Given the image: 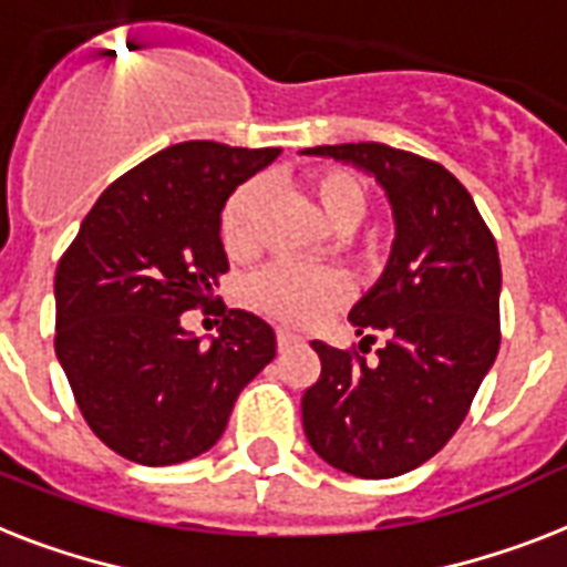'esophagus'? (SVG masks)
Wrapping results in <instances>:
<instances>
[{
    "instance_id": "obj_1",
    "label": "esophagus",
    "mask_w": 567,
    "mask_h": 567,
    "mask_svg": "<svg viewBox=\"0 0 567 567\" xmlns=\"http://www.w3.org/2000/svg\"><path fill=\"white\" fill-rule=\"evenodd\" d=\"M276 340H279V349H285V347H291V343H299V334L297 331H291V329H279L276 331Z\"/></svg>"
}]
</instances>
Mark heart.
I'll return each mask as SVG.
<instances>
[{
    "label": "heart",
    "mask_w": 567,
    "mask_h": 567,
    "mask_svg": "<svg viewBox=\"0 0 567 567\" xmlns=\"http://www.w3.org/2000/svg\"><path fill=\"white\" fill-rule=\"evenodd\" d=\"M308 192L317 209L334 233H352L367 215V188L352 172L343 168H320L308 177ZM268 200L265 179H247L229 195L220 212V241L229 256L247 259L259 247L261 212ZM250 302L265 315L285 323H311L317 317L338 306L343 297V282L334 270L293 268V265H270L252 276Z\"/></svg>",
    "instance_id": "obj_1"
}]
</instances>
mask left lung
Masks as SVG:
<instances>
[{
  "mask_svg": "<svg viewBox=\"0 0 567 567\" xmlns=\"http://www.w3.org/2000/svg\"><path fill=\"white\" fill-rule=\"evenodd\" d=\"M375 177L393 209L384 274L349 320L388 343L367 363L311 340L320 379L302 395V427L329 466L355 477H395L422 466L466 419L501 347V259L463 183L440 163L381 142L306 148Z\"/></svg>",
  "mask_w": 567,
  "mask_h": 567,
  "instance_id": "8db88e82",
  "label": "left lung"
}]
</instances>
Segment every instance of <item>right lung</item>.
Returning <instances> with one entry per match:
<instances>
[{"mask_svg":"<svg viewBox=\"0 0 567 567\" xmlns=\"http://www.w3.org/2000/svg\"><path fill=\"white\" fill-rule=\"evenodd\" d=\"M279 148L179 142L95 200L54 274V352L101 443L174 466L218 443L238 393L276 355L261 317L229 308L218 338L179 317L209 306L229 261L220 212Z\"/></svg>","mask_w":567,"mask_h":567,"instance_id":"right-lung-1","label":"right lung"}]
</instances>
